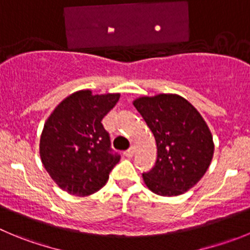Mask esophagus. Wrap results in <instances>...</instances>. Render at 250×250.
Here are the masks:
<instances>
[{
    "instance_id": "esophagus-1",
    "label": "esophagus",
    "mask_w": 250,
    "mask_h": 250,
    "mask_svg": "<svg viewBox=\"0 0 250 250\" xmlns=\"http://www.w3.org/2000/svg\"><path fill=\"white\" fill-rule=\"evenodd\" d=\"M125 157H128V158L133 157V155H134V148H133V146H130L128 150L125 151Z\"/></svg>"
}]
</instances>
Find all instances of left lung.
<instances>
[{
    "instance_id": "1",
    "label": "left lung",
    "mask_w": 250,
    "mask_h": 250,
    "mask_svg": "<svg viewBox=\"0 0 250 250\" xmlns=\"http://www.w3.org/2000/svg\"><path fill=\"white\" fill-rule=\"evenodd\" d=\"M157 142L155 165L143 179L160 196H178L199 183L211 164L213 141L206 122L184 97L160 93L133 102Z\"/></svg>"
}]
</instances>
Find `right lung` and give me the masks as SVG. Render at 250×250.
Here are the masks:
<instances>
[{
  "label": "right lung",
  "instance_id": "obj_1",
  "mask_svg": "<svg viewBox=\"0 0 250 250\" xmlns=\"http://www.w3.org/2000/svg\"><path fill=\"white\" fill-rule=\"evenodd\" d=\"M120 93H72L49 116L41 137V159L60 188L87 196L107 183L121 155L111 148L104 117L116 106Z\"/></svg>",
  "mask_w": 250,
  "mask_h": 250
}]
</instances>
